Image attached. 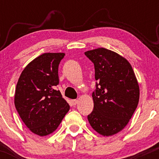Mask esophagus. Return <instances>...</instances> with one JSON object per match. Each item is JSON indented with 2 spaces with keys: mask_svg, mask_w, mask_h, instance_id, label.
Instances as JSON below:
<instances>
[{
  "mask_svg": "<svg viewBox=\"0 0 159 159\" xmlns=\"http://www.w3.org/2000/svg\"><path fill=\"white\" fill-rule=\"evenodd\" d=\"M72 105H77V103H78V100L77 99L72 100Z\"/></svg>",
  "mask_w": 159,
  "mask_h": 159,
  "instance_id": "34e87169",
  "label": "esophagus"
}]
</instances>
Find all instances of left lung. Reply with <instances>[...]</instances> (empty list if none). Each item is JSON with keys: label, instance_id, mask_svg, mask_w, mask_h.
<instances>
[{"label": "left lung", "instance_id": "8db88e82", "mask_svg": "<svg viewBox=\"0 0 159 159\" xmlns=\"http://www.w3.org/2000/svg\"><path fill=\"white\" fill-rule=\"evenodd\" d=\"M84 54L93 63L97 81L93 111L87 119L98 134L114 135L125 127L138 107V80L129 62L117 53L98 48Z\"/></svg>", "mask_w": 159, "mask_h": 159}]
</instances>
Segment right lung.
I'll use <instances>...</instances> for the list:
<instances>
[{"mask_svg": "<svg viewBox=\"0 0 159 159\" xmlns=\"http://www.w3.org/2000/svg\"><path fill=\"white\" fill-rule=\"evenodd\" d=\"M64 53H45L24 69L14 103L24 123L34 134L46 136L57 129L69 110L60 90L58 66Z\"/></svg>", "mask_w": 159, "mask_h": 159, "instance_id": "add662e5", "label": "right lung"}]
</instances>
